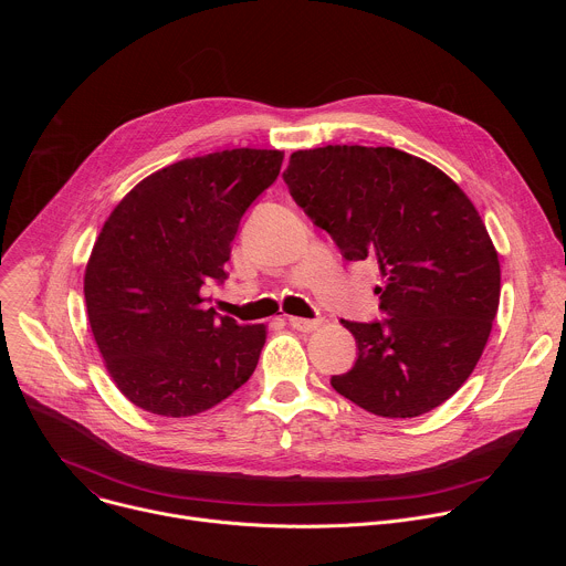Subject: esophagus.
<instances>
[{
  "mask_svg": "<svg viewBox=\"0 0 566 566\" xmlns=\"http://www.w3.org/2000/svg\"><path fill=\"white\" fill-rule=\"evenodd\" d=\"M289 325H291L293 329H297V332L308 334V332H315V329L319 327V319H306V317H295V315H291V317H289Z\"/></svg>",
  "mask_w": 566,
  "mask_h": 566,
  "instance_id": "esophagus-1",
  "label": "esophagus"
}]
</instances>
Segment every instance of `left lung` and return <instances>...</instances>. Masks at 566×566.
<instances>
[{"instance_id":"1","label":"left lung","mask_w":566,"mask_h":566,"mask_svg":"<svg viewBox=\"0 0 566 566\" xmlns=\"http://www.w3.org/2000/svg\"><path fill=\"white\" fill-rule=\"evenodd\" d=\"M284 184L347 262L371 260L387 315L343 325L358 358L332 387L358 408L412 419L472 374L500 306V260L463 190L396 147L327 145L291 154Z\"/></svg>"}]
</instances>
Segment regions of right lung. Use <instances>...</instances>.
<instances>
[{"instance_id":"add662e5","label":"right lung","mask_w":566,"mask_h":566,"mask_svg":"<svg viewBox=\"0 0 566 566\" xmlns=\"http://www.w3.org/2000/svg\"><path fill=\"white\" fill-rule=\"evenodd\" d=\"M277 149H223L143 179L109 214L85 271L96 345L116 387L160 417L210 410L244 385L264 325L208 308L241 217L280 175Z\"/></svg>"}]
</instances>
